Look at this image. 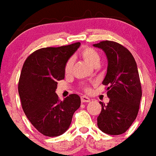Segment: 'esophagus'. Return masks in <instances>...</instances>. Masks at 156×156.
<instances>
[{
    "label": "esophagus",
    "instance_id": "obj_1",
    "mask_svg": "<svg viewBox=\"0 0 156 156\" xmlns=\"http://www.w3.org/2000/svg\"><path fill=\"white\" fill-rule=\"evenodd\" d=\"M91 101L88 97H86V96H82L81 97V101L83 102V103H86V102H89Z\"/></svg>",
    "mask_w": 156,
    "mask_h": 156
}]
</instances>
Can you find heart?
Returning <instances> with one entry per match:
<instances>
[{
    "instance_id": "1",
    "label": "heart",
    "mask_w": 156,
    "mask_h": 156,
    "mask_svg": "<svg viewBox=\"0 0 156 156\" xmlns=\"http://www.w3.org/2000/svg\"><path fill=\"white\" fill-rule=\"evenodd\" d=\"M80 56L83 58L84 61H86L87 63H89L91 66L97 67L100 63V55L96 49L90 48V47H86L81 50L80 52ZM73 69V60L72 59H69L67 61L66 64L64 66V73L65 74H70L72 73ZM84 91H89V87L88 86H83Z\"/></svg>"
}]
</instances>
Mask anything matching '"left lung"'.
Masks as SVG:
<instances>
[{
    "instance_id": "obj_1",
    "label": "left lung",
    "mask_w": 156,
    "mask_h": 156,
    "mask_svg": "<svg viewBox=\"0 0 156 156\" xmlns=\"http://www.w3.org/2000/svg\"><path fill=\"white\" fill-rule=\"evenodd\" d=\"M107 55V71L102 84L107 86L110 101H101L98 117V128L109 135L125 133L136 120L141 99V85L135 58L126 48L114 41L105 40L93 44Z\"/></svg>"
}]
</instances>
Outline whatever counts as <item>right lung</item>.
Here are the masks:
<instances>
[{
    "mask_svg": "<svg viewBox=\"0 0 156 156\" xmlns=\"http://www.w3.org/2000/svg\"><path fill=\"white\" fill-rule=\"evenodd\" d=\"M79 46L78 42L42 48L32 53L23 65L18 84L23 111L37 131L46 136L64 133L81 104L77 94L60 101L55 93L57 81L64 78L67 61Z\"/></svg>",
    "mask_w": 156,
    "mask_h": 156,
    "instance_id": "obj_1",
    "label": "right lung"
}]
</instances>
